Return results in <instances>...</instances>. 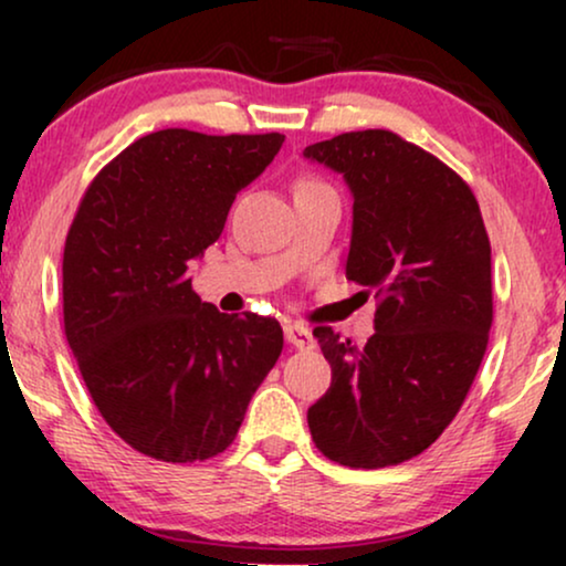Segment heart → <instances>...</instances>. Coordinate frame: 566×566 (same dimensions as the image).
<instances>
[{"mask_svg":"<svg viewBox=\"0 0 566 566\" xmlns=\"http://www.w3.org/2000/svg\"><path fill=\"white\" fill-rule=\"evenodd\" d=\"M296 216H298L301 221H304V211H301V208H296Z\"/></svg>","mask_w":566,"mask_h":566,"instance_id":"1","label":"heart"}]
</instances>
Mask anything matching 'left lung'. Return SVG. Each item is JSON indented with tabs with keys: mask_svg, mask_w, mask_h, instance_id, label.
Masks as SVG:
<instances>
[{
	"mask_svg": "<svg viewBox=\"0 0 566 566\" xmlns=\"http://www.w3.org/2000/svg\"><path fill=\"white\" fill-rule=\"evenodd\" d=\"M281 144V134L154 130L99 169L76 208L64 332L103 420L138 453L167 463L223 453L281 358V324L206 304L188 275Z\"/></svg>",
	"mask_w": 566,
	"mask_h": 566,
	"instance_id": "1",
	"label": "left lung"
}]
</instances>
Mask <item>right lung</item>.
Masks as SVG:
<instances>
[{
  "label": "right lung",
  "mask_w": 566,
  "mask_h": 566,
  "mask_svg": "<svg viewBox=\"0 0 566 566\" xmlns=\"http://www.w3.org/2000/svg\"><path fill=\"white\" fill-rule=\"evenodd\" d=\"M304 157L350 185L347 281L374 291L358 339L319 335L332 384L308 407V430L339 467H397L436 443L482 366L494 314L490 237L469 185L391 130H347Z\"/></svg>",
  "instance_id": "1"
}]
</instances>
